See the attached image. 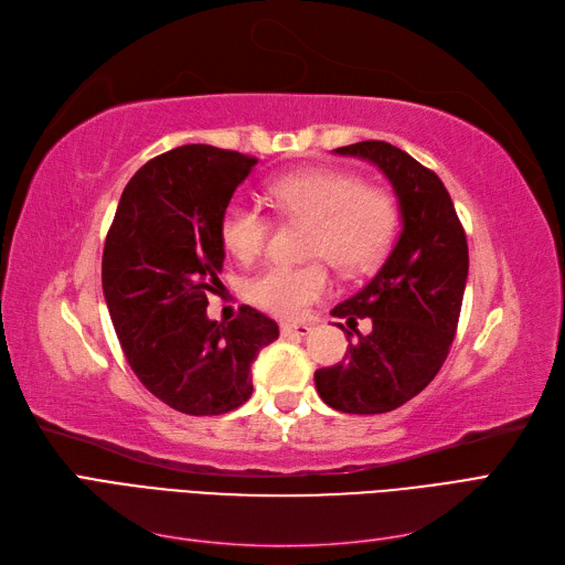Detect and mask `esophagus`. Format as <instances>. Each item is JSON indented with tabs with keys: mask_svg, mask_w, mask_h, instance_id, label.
Segmentation results:
<instances>
[{
	"mask_svg": "<svg viewBox=\"0 0 565 565\" xmlns=\"http://www.w3.org/2000/svg\"><path fill=\"white\" fill-rule=\"evenodd\" d=\"M280 332H282L285 337H289V334L306 337V334L311 332V324H306V322H282V324H280Z\"/></svg>",
	"mask_w": 565,
	"mask_h": 565,
	"instance_id": "esophagus-1",
	"label": "esophagus"
}]
</instances>
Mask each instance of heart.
<instances>
[{
	"label": "heart",
	"mask_w": 565,
	"mask_h": 565,
	"mask_svg": "<svg viewBox=\"0 0 565 565\" xmlns=\"http://www.w3.org/2000/svg\"><path fill=\"white\" fill-rule=\"evenodd\" d=\"M268 200L292 221H309L306 256L330 259L339 270L370 268L393 241L398 226L396 200L384 188L339 169H303L270 181ZM270 216L259 202L237 195L221 216V241L241 262H252L268 243ZM322 259L309 264H268L249 280V297L280 318H299L330 295L332 276Z\"/></svg>",
	"instance_id": "1"
}]
</instances>
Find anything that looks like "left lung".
I'll list each match as a JSON object with an SVG mask.
<instances>
[{
    "label": "left lung",
    "instance_id": "1",
    "mask_svg": "<svg viewBox=\"0 0 565 565\" xmlns=\"http://www.w3.org/2000/svg\"><path fill=\"white\" fill-rule=\"evenodd\" d=\"M339 156L377 164L398 198L403 228L396 245L361 292L337 303L334 318L372 320L344 361L316 370L320 398L339 413L382 415L429 386L446 363L469 276V247L443 181L386 141L337 148ZM344 330V324L337 322ZM347 337H353L347 330Z\"/></svg>",
    "mask_w": 565,
    "mask_h": 565
}]
</instances>
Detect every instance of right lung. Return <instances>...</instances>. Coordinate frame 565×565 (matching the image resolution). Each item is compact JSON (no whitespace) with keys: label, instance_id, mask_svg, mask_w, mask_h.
I'll use <instances>...</instances> for the list:
<instances>
[{"label":"right lung","instance_id":"add662e5","mask_svg":"<svg viewBox=\"0 0 565 565\" xmlns=\"http://www.w3.org/2000/svg\"><path fill=\"white\" fill-rule=\"evenodd\" d=\"M256 158L204 143L146 162L119 198L104 247V297L136 377L183 415L212 417L252 396L249 370L278 324L252 306L207 318L221 287V216Z\"/></svg>","mask_w":565,"mask_h":565}]
</instances>
